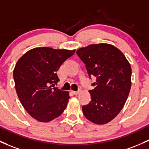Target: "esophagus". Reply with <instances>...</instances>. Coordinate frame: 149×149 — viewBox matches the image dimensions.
Returning a JSON list of instances; mask_svg holds the SVG:
<instances>
[{
  "mask_svg": "<svg viewBox=\"0 0 149 149\" xmlns=\"http://www.w3.org/2000/svg\"><path fill=\"white\" fill-rule=\"evenodd\" d=\"M72 92H73V93L75 95H78L80 93H81V91H72Z\"/></svg>",
  "mask_w": 149,
  "mask_h": 149,
  "instance_id": "1",
  "label": "esophagus"
}]
</instances>
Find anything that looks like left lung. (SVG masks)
<instances>
[{
    "instance_id": "left-lung-1",
    "label": "left lung",
    "mask_w": 149,
    "mask_h": 149,
    "mask_svg": "<svg viewBox=\"0 0 149 149\" xmlns=\"http://www.w3.org/2000/svg\"><path fill=\"white\" fill-rule=\"evenodd\" d=\"M96 87L89 91L92 100L83 106L85 117L97 125L112 120L123 108L132 86V68L125 54L107 43L90 45L76 51Z\"/></svg>"
}]
</instances>
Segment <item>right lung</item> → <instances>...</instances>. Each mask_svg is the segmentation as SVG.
<instances>
[{
	"instance_id": "1",
	"label": "right lung",
	"mask_w": 149,
	"mask_h": 149,
	"mask_svg": "<svg viewBox=\"0 0 149 149\" xmlns=\"http://www.w3.org/2000/svg\"><path fill=\"white\" fill-rule=\"evenodd\" d=\"M75 51L37 47L16 63L13 70L16 92L24 109L36 120L49 122L66 109L69 93L53 87L59 81L56 71Z\"/></svg>"
}]
</instances>
